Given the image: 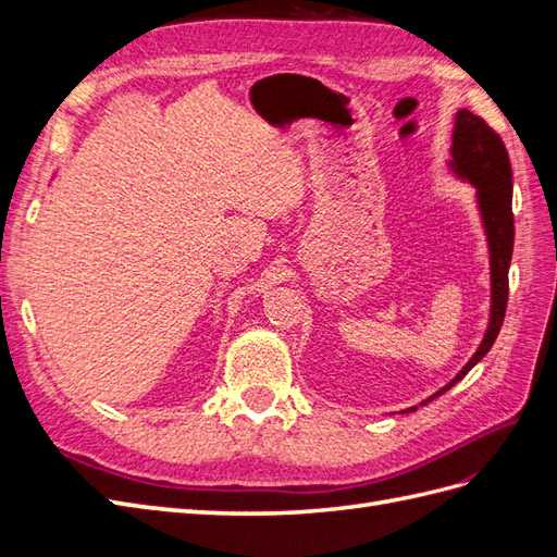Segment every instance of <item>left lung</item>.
I'll use <instances>...</instances> for the list:
<instances>
[{"mask_svg":"<svg viewBox=\"0 0 557 557\" xmlns=\"http://www.w3.org/2000/svg\"><path fill=\"white\" fill-rule=\"evenodd\" d=\"M448 170L465 183H471L476 190V205L481 213V223L485 230L487 250H491V320H487V330L483 334V342L479 344L474 356L448 381L440 387L432 397L420 401L425 407L434 397L444 395L446 391L462 381L467 372L476 362L485 358V352L493 348L499 327L504 323V313H507V299H509V264L513 252V211H511V193H513V174L509 153L504 148L499 134L485 125L483 117L474 115L467 109L455 113V127H453V146H450V160ZM416 411V407L407 409L404 413Z\"/></svg>","mask_w":557,"mask_h":557,"instance_id":"left-lung-1","label":"left lung"}]
</instances>
